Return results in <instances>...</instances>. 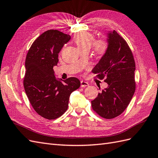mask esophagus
Returning a JSON list of instances; mask_svg holds the SVG:
<instances>
[{"mask_svg": "<svg viewBox=\"0 0 158 158\" xmlns=\"http://www.w3.org/2000/svg\"><path fill=\"white\" fill-rule=\"evenodd\" d=\"M89 85V83L87 82L83 81H81V87H85Z\"/></svg>", "mask_w": 158, "mask_h": 158, "instance_id": "esophagus-1", "label": "esophagus"}]
</instances>
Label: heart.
Instances as JSON below:
<instances>
[{
	"label": "heart",
	"mask_w": 158,
	"mask_h": 158,
	"mask_svg": "<svg viewBox=\"0 0 158 158\" xmlns=\"http://www.w3.org/2000/svg\"><path fill=\"white\" fill-rule=\"evenodd\" d=\"M74 42L79 50H89L93 44V50L95 55L102 57L106 53L108 48V43L106 40L99 39L94 41V35L89 33H81L74 37Z\"/></svg>",
	"instance_id": "obj_1"
}]
</instances>
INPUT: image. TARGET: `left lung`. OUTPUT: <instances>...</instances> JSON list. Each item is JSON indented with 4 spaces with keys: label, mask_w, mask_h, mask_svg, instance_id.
<instances>
[{
    "label": "left lung",
    "mask_w": 158,
    "mask_h": 158,
    "mask_svg": "<svg viewBox=\"0 0 158 158\" xmlns=\"http://www.w3.org/2000/svg\"><path fill=\"white\" fill-rule=\"evenodd\" d=\"M108 48L92 70L95 77L108 84L91 107L97 114L110 119L119 116L130 103L136 87L135 63L131 48L125 40L114 30L108 33Z\"/></svg>",
    "instance_id": "8db88e82"
}]
</instances>
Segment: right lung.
<instances>
[{
  "mask_svg": "<svg viewBox=\"0 0 158 158\" xmlns=\"http://www.w3.org/2000/svg\"><path fill=\"white\" fill-rule=\"evenodd\" d=\"M70 39L59 31L48 30L33 43L26 56L24 88L35 111L47 119H55L67 111L71 94L81 85L77 78L58 81L54 74L59 52Z\"/></svg>",
  "mask_w": 158,
  "mask_h": 158,
  "instance_id": "add662e5",
  "label": "right lung"
}]
</instances>
